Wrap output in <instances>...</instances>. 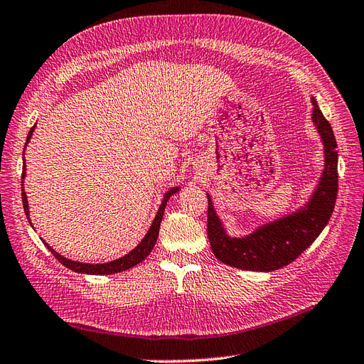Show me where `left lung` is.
<instances>
[{"label": "left lung", "mask_w": 364, "mask_h": 364, "mask_svg": "<svg viewBox=\"0 0 364 364\" xmlns=\"http://www.w3.org/2000/svg\"><path fill=\"white\" fill-rule=\"evenodd\" d=\"M311 104V121L323 145V171L306 204L296 212L257 227L243 237H231L207 193V234L213 254L222 263L245 271H277L298 259L326 227L337 198L338 154L330 122L313 97Z\"/></svg>", "instance_id": "8db88e82"}]
</instances>
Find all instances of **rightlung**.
Wrapping results in <instances>:
<instances>
[{
	"label": "right lung",
	"mask_w": 364,
	"mask_h": 364,
	"mask_svg": "<svg viewBox=\"0 0 364 364\" xmlns=\"http://www.w3.org/2000/svg\"><path fill=\"white\" fill-rule=\"evenodd\" d=\"M34 128H36V125H33L30 128L28 132V136H27V142H26V146H24V151L30 142V139L33 136V132ZM22 160H24V166H22V204H24V212L27 215V219L30 222V225L33 227L31 220H30V210H28V199H27V195L24 192V178H26V171H27V166H26V159H24V154H22ZM180 191V187H171V189L163 195V199H161V204L157 210V215L154 218V220H152V224L148 230V232L145 234V237L142 239V242H140L134 250H132L128 254H125L124 257H119V259H116L113 262H109V263H98V264H92V263H81V262H74V260H69L66 259V257H63L62 254L55 252L51 246L46 243L43 239L42 242L45 243L46 248H48V251H51V254L55 257V259L60 262L63 266H66L68 269H71V271L74 272H78V274H87V275H112V274H118V272H122V271H127V269H132L133 266L142 263L146 257L149 255V252L152 251V248H154V245L157 242V237H159V230H160V224H161V219H163V213H165V207L169 201V198L177 193Z\"/></svg>",
	"instance_id": "1"
}]
</instances>
